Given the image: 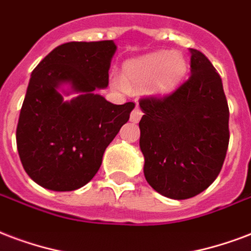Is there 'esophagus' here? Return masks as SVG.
<instances>
[{"label":"esophagus","mask_w":251,"mask_h":251,"mask_svg":"<svg viewBox=\"0 0 251 251\" xmlns=\"http://www.w3.org/2000/svg\"><path fill=\"white\" fill-rule=\"evenodd\" d=\"M141 116H143V111H141L140 108H139V107L136 105V107L133 108L132 112H131V122H133V123H137V122H139V120L141 119Z\"/></svg>","instance_id":"1"}]
</instances>
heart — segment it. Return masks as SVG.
Instances as JSON below:
<instances>
[{
  "instance_id": "obj_1",
  "label": "heart",
  "mask_w": 251,
  "mask_h": 251,
  "mask_svg": "<svg viewBox=\"0 0 251 251\" xmlns=\"http://www.w3.org/2000/svg\"><path fill=\"white\" fill-rule=\"evenodd\" d=\"M186 71L184 58L172 51H154L135 58L124 66V76L112 82L120 90H143L154 82V91L168 92L176 87Z\"/></svg>"
}]
</instances>
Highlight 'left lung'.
Wrapping results in <instances>:
<instances>
[{
  "label": "left lung",
  "mask_w": 251,
  "mask_h": 251,
  "mask_svg": "<svg viewBox=\"0 0 251 251\" xmlns=\"http://www.w3.org/2000/svg\"><path fill=\"white\" fill-rule=\"evenodd\" d=\"M190 76L172 94L141 98L140 150L147 182L173 200L195 197L221 172L229 146V107L221 76L190 49Z\"/></svg>",
  "instance_id": "8db88e82"
}]
</instances>
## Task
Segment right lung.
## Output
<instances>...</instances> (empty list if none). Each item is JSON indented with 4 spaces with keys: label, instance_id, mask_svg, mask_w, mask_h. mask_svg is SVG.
Returning <instances> with one entry per match:
<instances>
[{
    "label": "right lung",
    "instance_id": "1",
    "mask_svg": "<svg viewBox=\"0 0 251 251\" xmlns=\"http://www.w3.org/2000/svg\"><path fill=\"white\" fill-rule=\"evenodd\" d=\"M115 51L114 41L63 43L31 73L16 136L21 163L38 185L55 192L86 185L128 122L135 103L118 105L97 94L108 86ZM63 82L81 95L63 101Z\"/></svg>",
    "mask_w": 251,
    "mask_h": 251
}]
</instances>
